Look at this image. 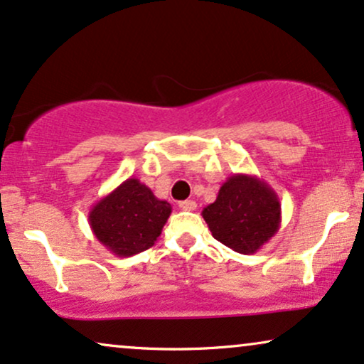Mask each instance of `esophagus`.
Returning <instances> with one entry per match:
<instances>
[{"label":"esophagus","mask_w":364,"mask_h":364,"mask_svg":"<svg viewBox=\"0 0 364 364\" xmlns=\"http://www.w3.org/2000/svg\"><path fill=\"white\" fill-rule=\"evenodd\" d=\"M179 208L185 210V211H193V210H196V201H193V200L179 201Z\"/></svg>","instance_id":"1"}]
</instances>
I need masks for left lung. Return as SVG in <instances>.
<instances>
[{
    "label": "left lung",
    "instance_id": "8db88e82",
    "mask_svg": "<svg viewBox=\"0 0 364 364\" xmlns=\"http://www.w3.org/2000/svg\"><path fill=\"white\" fill-rule=\"evenodd\" d=\"M201 215L216 240L243 255L260 250L282 220L277 193L254 174L230 176Z\"/></svg>",
    "mask_w": 364,
    "mask_h": 364
}]
</instances>
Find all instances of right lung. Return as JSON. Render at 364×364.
Here are the masks:
<instances>
[{"instance_id":"add662e5","label":"right lung","mask_w":364,"mask_h":364,"mask_svg":"<svg viewBox=\"0 0 364 364\" xmlns=\"http://www.w3.org/2000/svg\"><path fill=\"white\" fill-rule=\"evenodd\" d=\"M171 210L144 183L129 178L92 206L89 225L110 254L131 257L154 245Z\"/></svg>"}]
</instances>
